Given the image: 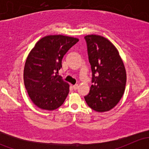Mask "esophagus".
<instances>
[{
	"instance_id": "1",
	"label": "esophagus",
	"mask_w": 149,
	"mask_h": 149,
	"mask_svg": "<svg viewBox=\"0 0 149 149\" xmlns=\"http://www.w3.org/2000/svg\"><path fill=\"white\" fill-rule=\"evenodd\" d=\"M78 88H79V86H78V84H76V85L73 86V88L74 90H76Z\"/></svg>"
}]
</instances>
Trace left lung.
<instances>
[{
    "mask_svg": "<svg viewBox=\"0 0 149 149\" xmlns=\"http://www.w3.org/2000/svg\"><path fill=\"white\" fill-rule=\"evenodd\" d=\"M91 65L92 85L86 102L99 112L109 111L119 102L125 91L126 71L118 49L102 36L84 37Z\"/></svg>",
    "mask_w": 149,
    "mask_h": 149,
    "instance_id": "1",
    "label": "left lung"
}]
</instances>
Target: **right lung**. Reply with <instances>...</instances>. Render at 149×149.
<instances>
[{
  "instance_id": "obj_1",
  "label": "right lung",
  "mask_w": 149,
  "mask_h": 149,
  "mask_svg": "<svg viewBox=\"0 0 149 149\" xmlns=\"http://www.w3.org/2000/svg\"><path fill=\"white\" fill-rule=\"evenodd\" d=\"M79 39L49 35L36 43L29 54L24 70V81L32 102L42 109L61 106L69 93V85L58 76L62 60Z\"/></svg>"
}]
</instances>
